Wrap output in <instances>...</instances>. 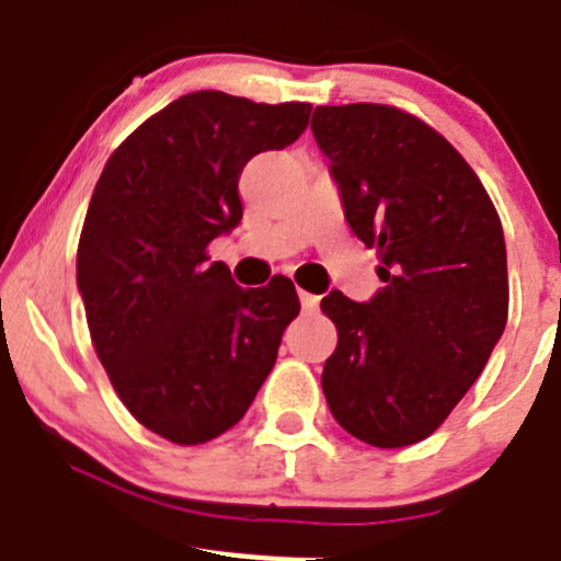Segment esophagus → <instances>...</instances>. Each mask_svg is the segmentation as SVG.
I'll return each mask as SVG.
<instances>
[{
	"label": "esophagus",
	"mask_w": 561,
	"mask_h": 561,
	"mask_svg": "<svg viewBox=\"0 0 561 561\" xmlns=\"http://www.w3.org/2000/svg\"><path fill=\"white\" fill-rule=\"evenodd\" d=\"M298 298H301V307H304V312H317V307H320V298L312 296V293H307V290H298Z\"/></svg>",
	"instance_id": "1"
}]
</instances>
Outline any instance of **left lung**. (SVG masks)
I'll return each instance as SVG.
<instances>
[{
  "label": "left lung",
  "mask_w": 561,
  "mask_h": 561,
  "mask_svg": "<svg viewBox=\"0 0 561 561\" xmlns=\"http://www.w3.org/2000/svg\"><path fill=\"white\" fill-rule=\"evenodd\" d=\"M312 133L386 282L369 304L322 298L339 333L322 393L344 432L404 448L443 426L505 331L500 214L454 146L401 107L317 105Z\"/></svg>",
  "instance_id": "obj_1"
}]
</instances>
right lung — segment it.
Returning a JSON list of instances; mask_svg holds the SVG:
<instances>
[{"label": "right lung", "mask_w": 561, "mask_h": 561, "mask_svg": "<svg viewBox=\"0 0 561 561\" xmlns=\"http://www.w3.org/2000/svg\"><path fill=\"white\" fill-rule=\"evenodd\" d=\"M309 111L184 94L122 140L94 186L78 241L94 353L135 421L175 445L211 443L244 417L301 312L287 276L241 290L208 244L244 214L247 162L290 146Z\"/></svg>", "instance_id": "1"}]
</instances>
